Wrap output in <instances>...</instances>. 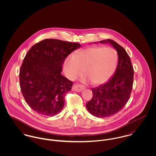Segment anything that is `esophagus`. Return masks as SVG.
Masks as SVG:
<instances>
[{
    "instance_id": "1",
    "label": "esophagus",
    "mask_w": 156,
    "mask_h": 156,
    "mask_svg": "<svg viewBox=\"0 0 156 156\" xmlns=\"http://www.w3.org/2000/svg\"><path fill=\"white\" fill-rule=\"evenodd\" d=\"M84 88H85V87L80 84H74L73 87V89L76 92H80Z\"/></svg>"
}]
</instances>
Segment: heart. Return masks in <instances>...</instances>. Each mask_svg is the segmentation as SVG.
Wrapping results in <instances>:
<instances>
[{"mask_svg":"<svg viewBox=\"0 0 156 156\" xmlns=\"http://www.w3.org/2000/svg\"><path fill=\"white\" fill-rule=\"evenodd\" d=\"M116 61V53L113 48L94 46L76 53L74 57H67L64 70L67 77L71 80L80 76L83 71L92 84H99L111 76Z\"/></svg>","mask_w":156,"mask_h":156,"instance_id":"1","label":"heart"}]
</instances>
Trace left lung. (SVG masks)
<instances>
[{"label":"left lung","mask_w":156,"mask_h":156,"mask_svg":"<svg viewBox=\"0 0 156 156\" xmlns=\"http://www.w3.org/2000/svg\"><path fill=\"white\" fill-rule=\"evenodd\" d=\"M100 43H109L117 51V67L108 82L92 88L93 96L86 107L92 115L106 118L120 111L129 100L133 88L134 71L130 57L122 46L110 39Z\"/></svg>","instance_id":"obj_1"}]
</instances>
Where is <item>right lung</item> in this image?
<instances>
[{"label": "right lung", "mask_w": 156, "mask_h": 156, "mask_svg": "<svg viewBox=\"0 0 156 156\" xmlns=\"http://www.w3.org/2000/svg\"><path fill=\"white\" fill-rule=\"evenodd\" d=\"M80 44L45 39L34 45L20 69V86L29 107L38 113L52 116L62 111L65 96L73 85L61 74L67 56Z\"/></svg>", "instance_id": "1"}]
</instances>
